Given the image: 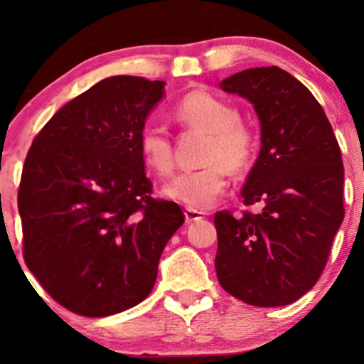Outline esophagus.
<instances>
[{
  "label": "esophagus",
  "mask_w": 364,
  "mask_h": 364,
  "mask_svg": "<svg viewBox=\"0 0 364 364\" xmlns=\"http://www.w3.org/2000/svg\"><path fill=\"white\" fill-rule=\"evenodd\" d=\"M205 215H207L205 212L196 210V208H190V207L185 208V217H186L188 223H193V220H200V219H203V217H205Z\"/></svg>",
  "instance_id": "esophagus-1"
}]
</instances>
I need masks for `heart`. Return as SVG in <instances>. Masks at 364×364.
<instances>
[{
	"instance_id": "heart-1",
	"label": "heart",
	"mask_w": 364,
	"mask_h": 364,
	"mask_svg": "<svg viewBox=\"0 0 364 364\" xmlns=\"http://www.w3.org/2000/svg\"><path fill=\"white\" fill-rule=\"evenodd\" d=\"M173 112L183 127L207 133L205 166L178 174L164 191L169 198L190 208L210 207L228 186L227 168L243 171L252 164L258 145L257 132L240 118L231 102L207 90L188 92L176 102ZM139 149L145 164L159 176L173 173L174 147L161 124L147 123L140 129Z\"/></svg>"
}]
</instances>
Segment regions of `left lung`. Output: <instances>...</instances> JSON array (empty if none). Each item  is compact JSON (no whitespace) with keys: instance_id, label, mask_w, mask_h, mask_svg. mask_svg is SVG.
<instances>
[{"instance_id":"obj_1","label":"left lung","mask_w":364,"mask_h":364,"mask_svg":"<svg viewBox=\"0 0 364 364\" xmlns=\"http://www.w3.org/2000/svg\"><path fill=\"white\" fill-rule=\"evenodd\" d=\"M220 87L260 118L262 149L241 196L262 208L214 215L217 279L241 301L284 306L318 281L344 219L339 141L311 92L279 66L245 70Z\"/></svg>"}]
</instances>
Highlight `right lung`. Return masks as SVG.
Here are the masks:
<instances>
[{"label":"right lung","instance_id":"right-lung-1","mask_svg":"<svg viewBox=\"0 0 364 364\" xmlns=\"http://www.w3.org/2000/svg\"><path fill=\"white\" fill-rule=\"evenodd\" d=\"M164 82L104 78L61 107L28 149L18 186L23 258L46 292L82 316L144 301L159 258L185 223L152 196L140 129Z\"/></svg>","mask_w":364,"mask_h":364}]
</instances>
